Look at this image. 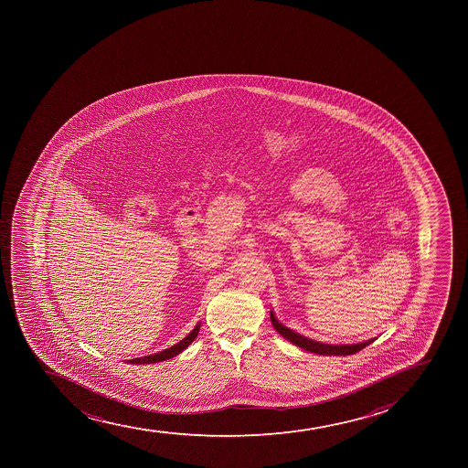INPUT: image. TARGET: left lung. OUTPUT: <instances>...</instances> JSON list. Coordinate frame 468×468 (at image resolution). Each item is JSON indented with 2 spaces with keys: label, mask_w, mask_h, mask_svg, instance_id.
<instances>
[{
  "label": "left lung",
  "mask_w": 468,
  "mask_h": 468,
  "mask_svg": "<svg viewBox=\"0 0 468 468\" xmlns=\"http://www.w3.org/2000/svg\"><path fill=\"white\" fill-rule=\"evenodd\" d=\"M270 319H271L274 329H276L285 340L294 343L296 346L302 347V349H305V351L319 354V356H351V354L361 351L363 347L367 346V345H370V343L374 342L375 338H370V340H366V342L361 343H352V345H329V343L315 342V340H311V338L305 337V335H302V334L287 328L285 324L279 322L273 311L270 313Z\"/></svg>",
  "instance_id": "obj_1"
}]
</instances>
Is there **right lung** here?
<instances>
[{"label":"right lung","mask_w":468,"mask_h":468,"mask_svg":"<svg viewBox=\"0 0 468 468\" xmlns=\"http://www.w3.org/2000/svg\"><path fill=\"white\" fill-rule=\"evenodd\" d=\"M199 326H201V322L197 324L192 331H190L189 335H186L180 343H176V346L169 347L166 351L158 352L155 356H144V358H135V360H131V363H137V365H149V363H157V361H165L169 360L172 356H178L180 352L185 351L186 347L189 346L190 343L194 342L197 335H198Z\"/></svg>","instance_id":"obj_1"}]
</instances>
